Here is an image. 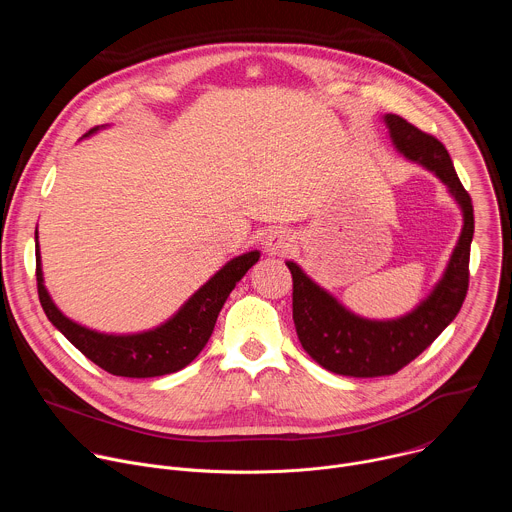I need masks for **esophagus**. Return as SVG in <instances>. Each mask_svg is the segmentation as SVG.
<instances>
[{
	"instance_id": "esophagus-1",
	"label": "esophagus",
	"mask_w": 512,
	"mask_h": 512,
	"mask_svg": "<svg viewBox=\"0 0 512 512\" xmlns=\"http://www.w3.org/2000/svg\"><path fill=\"white\" fill-rule=\"evenodd\" d=\"M265 253L271 257H283L289 253V249L294 247V237L289 235V231L285 229H273L269 231V235L263 241Z\"/></svg>"
}]
</instances>
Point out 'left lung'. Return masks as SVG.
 <instances>
[{
	"instance_id": "left-lung-1",
	"label": "left lung",
	"mask_w": 512,
	"mask_h": 512,
	"mask_svg": "<svg viewBox=\"0 0 512 512\" xmlns=\"http://www.w3.org/2000/svg\"><path fill=\"white\" fill-rule=\"evenodd\" d=\"M395 148L440 178L464 212V229L442 281L411 314L375 322L342 308L296 263L287 261L294 279V322L304 350L324 367L344 377H387L417 358L458 316L470 283V243L474 237V206L462 186L446 145L399 115H385Z\"/></svg>"
}]
</instances>
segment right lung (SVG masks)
<instances>
[{
    "instance_id": "obj_1",
    "label": "right lung",
    "mask_w": 512,
    "mask_h": 512,
    "mask_svg": "<svg viewBox=\"0 0 512 512\" xmlns=\"http://www.w3.org/2000/svg\"><path fill=\"white\" fill-rule=\"evenodd\" d=\"M97 129L99 127L91 129L87 135ZM257 259L259 251H251L229 261L196 291L174 318H170L160 328L141 334L113 336L79 326L54 306L42 279L36 231V281L44 314L66 336V340L75 344L97 367L115 377L129 379L162 377L176 373L190 364L206 346L218 312L225 306L229 294L241 281V277L257 263Z\"/></svg>"
}]
</instances>
